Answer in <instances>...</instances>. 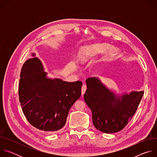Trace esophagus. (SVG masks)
<instances>
[{
  "label": "esophagus",
  "mask_w": 157,
  "mask_h": 157,
  "mask_svg": "<svg viewBox=\"0 0 157 157\" xmlns=\"http://www.w3.org/2000/svg\"><path fill=\"white\" fill-rule=\"evenodd\" d=\"M87 89V86L85 84H83L82 86V89H81V93H82V95L83 96V94L85 93V91Z\"/></svg>",
  "instance_id": "obj_1"
}]
</instances>
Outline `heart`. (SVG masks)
I'll list each match as a JSON object with an SVG mask.
<instances>
[{"instance_id":"heart-1","label":"heart","mask_w":157,"mask_h":157,"mask_svg":"<svg viewBox=\"0 0 157 157\" xmlns=\"http://www.w3.org/2000/svg\"><path fill=\"white\" fill-rule=\"evenodd\" d=\"M110 48V44L106 43L87 45L81 48L78 57L81 61H86L89 59L107 51Z\"/></svg>"}]
</instances>
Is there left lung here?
Listing matches in <instances>:
<instances>
[{"label": "left lung", "instance_id": "8db88e82", "mask_svg": "<svg viewBox=\"0 0 157 157\" xmlns=\"http://www.w3.org/2000/svg\"><path fill=\"white\" fill-rule=\"evenodd\" d=\"M86 82L84 99L91 110L94 127L106 133L122 130L136 113L144 92L132 91L119 96L98 78H89Z\"/></svg>", "mask_w": 157, "mask_h": 157}]
</instances>
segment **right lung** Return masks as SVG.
<instances>
[{"label":"right lung","mask_w":157,"mask_h":157,"mask_svg":"<svg viewBox=\"0 0 157 157\" xmlns=\"http://www.w3.org/2000/svg\"><path fill=\"white\" fill-rule=\"evenodd\" d=\"M47 75L38 58L26 61L20 72L19 101L32 125L41 130L55 132L65 125L70 109L81 96L82 82L52 79Z\"/></svg>","instance_id":"right-lung-1"}]
</instances>
